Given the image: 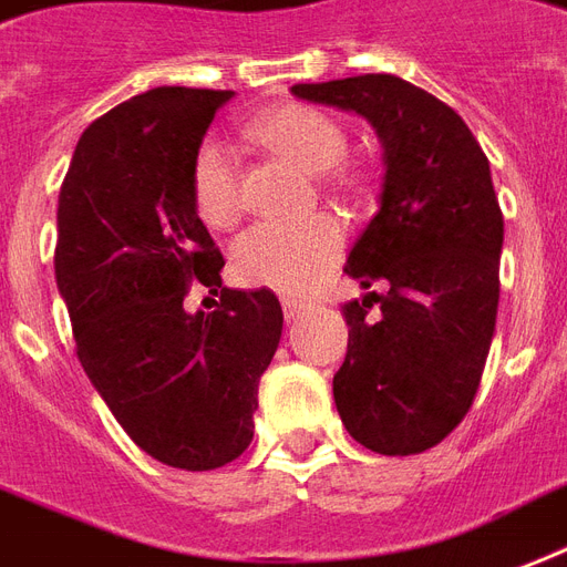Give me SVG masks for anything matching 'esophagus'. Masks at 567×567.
Returning <instances> with one entry per match:
<instances>
[{
  "label": "esophagus",
  "mask_w": 567,
  "mask_h": 567,
  "mask_svg": "<svg viewBox=\"0 0 567 567\" xmlns=\"http://www.w3.org/2000/svg\"><path fill=\"white\" fill-rule=\"evenodd\" d=\"M282 309H285V318H288V321H297V318H302V315L309 312L312 306H309V302H302V300H293V297H285Z\"/></svg>",
  "instance_id": "esophagus-1"
}]
</instances>
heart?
Here are the masks:
<instances>
[{"label":"heart","instance_id":"1","mask_svg":"<svg viewBox=\"0 0 567 567\" xmlns=\"http://www.w3.org/2000/svg\"><path fill=\"white\" fill-rule=\"evenodd\" d=\"M244 136L306 172L351 187L353 175L336 163L348 151V130L309 103H282L255 115ZM189 198L198 219L210 228H228L240 216V172L235 151L216 140H205L189 159ZM344 246L339 219L321 214L302 223H258L231 246V274L249 288L282 293L309 291Z\"/></svg>","mask_w":567,"mask_h":567}]
</instances>
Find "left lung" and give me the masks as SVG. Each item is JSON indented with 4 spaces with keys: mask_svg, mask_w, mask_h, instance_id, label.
Instances as JSON below:
<instances>
[{
    "mask_svg": "<svg viewBox=\"0 0 567 567\" xmlns=\"http://www.w3.org/2000/svg\"><path fill=\"white\" fill-rule=\"evenodd\" d=\"M302 101L351 110L383 142L386 178L344 274L348 353L332 378L351 437L378 455L446 440L482 383L499 306L503 210L491 163L452 106L392 73L300 82Z\"/></svg>",
    "mask_w": 567,
    "mask_h": 567,
    "instance_id": "8db88e82",
    "label": "left lung"
}]
</instances>
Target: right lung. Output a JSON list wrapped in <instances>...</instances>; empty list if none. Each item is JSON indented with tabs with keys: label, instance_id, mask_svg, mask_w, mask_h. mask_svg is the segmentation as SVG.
<instances>
[{
	"label": "right lung",
	"instance_id": "add662e5",
	"mask_svg": "<svg viewBox=\"0 0 567 567\" xmlns=\"http://www.w3.org/2000/svg\"><path fill=\"white\" fill-rule=\"evenodd\" d=\"M231 94L159 85L118 103L82 133L59 193L55 282L82 369L142 452L189 473L252 443L282 339L270 288H223L189 198V159ZM193 281L220 293L214 313L183 309Z\"/></svg>",
	"mask_w": 567,
	"mask_h": 567
}]
</instances>
